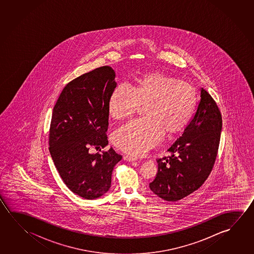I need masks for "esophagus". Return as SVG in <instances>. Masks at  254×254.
<instances>
[{
	"label": "esophagus",
	"mask_w": 254,
	"mask_h": 254,
	"mask_svg": "<svg viewBox=\"0 0 254 254\" xmlns=\"http://www.w3.org/2000/svg\"><path fill=\"white\" fill-rule=\"evenodd\" d=\"M124 159L127 160V161H129V162H132V161H135V160H137L136 158H133V157H131V156H125V157H124Z\"/></svg>",
	"instance_id": "1"
}]
</instances>
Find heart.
Instances as JSON below:
<instances>
[{
    "label": "heart",
    "mask_w": 254,
    "mask_h": 254,
    "mask_svg": "<svg viewBox=\"0 0 254 254\" xmlns=\"http://www.w3.org/2000/svg\"><path fill=\"white\" fill-rule=\"evenodd\" d=\"M197 92L192 84L162 71H150L134 79L131 90L117 87L108 101V113L118 121L129 120L143 106L141 121L118 129L113 144L132 156H141L158 145L163 134L181 133L194 115Z\"/></svg>",
    "instance_id": "1"
}]
</instances>
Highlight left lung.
<instances>
[{
	"instance_id": "left-lung-1",
	"label": "left lung",
	"mask_w": 254,
	"mask_h": 254,
	"mask_svg": "<svg viewBox=\"0 0 254 254\" xmlns=\"http://www.w3.org/2000/svg\"><path fill=\"white\" fill-rule=\"evenodd\" d=\"M195 116L168 149L171 156L157 159L158 174L151 191L175 202L199 189L211 174L220 145L222 117L216 102L203 87Z\"/></svg>"
}]
</instances>
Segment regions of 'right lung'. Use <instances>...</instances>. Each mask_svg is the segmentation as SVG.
<instances>
[{
	"label": "right lung",
	"instance_id": "obj_1",
	"mask_svg": "<svg viewBox=\"0 0 254 254\" xmlns=\"http://www.w3.org/2000/svg\"><path fill=\"white\" fill-rule=\"evenodd\" d=\"M116 86L112 67L96 68L66 84L53 108L50 155L64 183L85 199L108 191L113 167L122 158L112 148L89 151L108 144V101Z\"/></svg>",
	"mask_w": 254,
	"mask_h": 254
}]
</instances>
